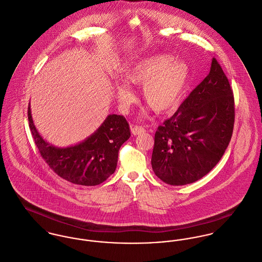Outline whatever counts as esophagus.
<instances>
[{"instance_id":"esophagus-1","label":"esophagus","mask_w":262,"mask_h":262,"mask_svg":"<svg viewBox=\"0 0 262 262\" xmlns=\"http://www.w3.org/2000/svg\"><path fill=\"white\" fill-rule=\"evenodd\" d=\"M130 130H132V134L137 136V135H140L141 133H144L145 128L143 126L138 125V124H132L130 125Z\"/></svg>"}]
</instances>
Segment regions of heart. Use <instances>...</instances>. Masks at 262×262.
<instances>
[{
	"label": "heart",
	"mask_w": 262,
	"mask_h": 262,
	"mask_svg": "<svg viewBox=\"0 0 262 262\" xmlns=\"http://www.w3.org/2000/svg\"><path fill=\"white\" fill-rule=\"evenodd\" d=\"M190 78V69L183 60L169 55H156L140 60L126 69L128 83L142 86V98L157 113L166 114L181 103ZM117 97L123 107L135 101L130 88L124 83L116 86Z\"/></svg>",
	"instance_id": "heart-1"
}]
</instances>
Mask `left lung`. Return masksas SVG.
Listing matches in <instances>:
<instances>
[{"mask_svg":"<svg viewBox=\"0 0 262 262\" xmlns=\"http://www.w3.org/2000/svg\"><path fill=\"white\" fill-rule=\"evenodd\" d=\"M233 92L215 58L209 74L155 135L151 166L170 185L201 180L221 159L234 125Z\"/></svg>","mask_w":262,"mask_h":262,"instance_id":"1","label":"left lung"}]
</instances>
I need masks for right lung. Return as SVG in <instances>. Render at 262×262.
I'll list each match as a JSON object with an SVG mask.
<instances>
[{"instance_id":"1","label":"right lung","mask_w":262,"mask_h":262,"mask_svg":"<svg viewBox=\"0 0 262 262\" xmlns=\"http://www.w3.org/2000/svg\"><path fill=\"white\" fill-rule=\"evenodd\" d=\"M29 126L41 158L61 179L75 184L92 186L106 181L118 164L121 144L130 137L123 116L110 115L96 133L81 143L59 148L45 141L33 122L28 107Z\"/></svg>"}]
</instances>
